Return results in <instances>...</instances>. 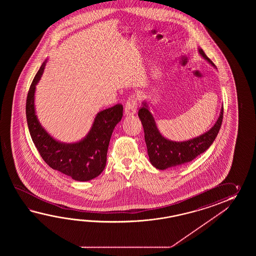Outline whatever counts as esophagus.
Masks as SVG:
<instances>
[{
  "mask_svg": "<svg viewBox=\"0 0 256 256\" xmlns=\"http://www.w3.org/2000/svg\"><path fill=\"white\" fill-rule=\"evenodd\" d=\"M137 102H138L137 98L134 95H130L128 97L126 104V109H124L126 115H132L136 114L137 110Z\"/></svg>",
  "mask_w": 256,
  "mask_h": 256,
  "instance_id": "1",
  "label": "esophagus"
}]
</instances>
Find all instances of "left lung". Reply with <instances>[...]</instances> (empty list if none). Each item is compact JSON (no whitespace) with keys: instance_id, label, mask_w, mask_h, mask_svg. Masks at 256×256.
Instances as JSON below:
<instances>
[{"instance_id":"8db88e82","label":"left lung","mask_w":256,"mask_h":256,"mask_svg":"<svg viewBox=\"0 0 256 256\" xmlns=\"http://www.w3.org/2000/svg\"><path fill=\"white\" fill-rule=\"evenodd\" d=\"M198 52L215 66L202 48L198 49ZM138 116L144 127L149 160L154 168L164 170L190 162L212 144L222 124L223 107L218 119L210 130L202 136L185 142L169 141L162 136L152 114L148 110L146 102H144L142 107L139 109Z\"/></svg>"}]
</instances>
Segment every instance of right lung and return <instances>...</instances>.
I'll return each mask as SVG.
<instances>
[{"instance_id": "right-lung-1", "label": "right lung", "mask_w": 256, "mask_h": 256, "mask_svg": "<svg viewBox=\"0 0 256 256\" xmlns=\"http://www.w3.org/2000/svg\"><path fill=\"white\" fill-rule=\"evenodd\" d=\"M46 62L34 78L26 98V120L30 136L44 161L51 168L78 181H88L102 174L106 166L110 136L122 117L124 106H114L100 112L88 136L78 142L56 141L40 126L34 112L36 85L43 74Z\"/></svg>"}]
</instances>
